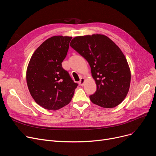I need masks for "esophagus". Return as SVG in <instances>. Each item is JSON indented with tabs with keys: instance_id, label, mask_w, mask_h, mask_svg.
I'll return each mask as SVG.
<instances>
[{
	"instance_id": "34e87169",
	"label": "esophagus",
	"mask_w": 156,
	"mask_h": 156,
	"mask_svg": "<svg viewBox=\"0 0 156 156\" xmlns=\"http://www.w3.org/2000/svg\"><path fill=\"white\" fill-rule=\"evenodd\" d=\"M85 82V79L84 78H81V79H80V80L79 81V84L81 86H83Z\"/></svg>"
}]
</instances>
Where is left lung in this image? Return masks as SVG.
Listing matches in <instances>:
<instances>
[{"label": "left lung", "instance_id": "left-lung-1", "mask_svg": "<svg viewBox=\"0 0 156 156\" xmlns=\"http://www.w3.org/2000/svg\"><path fill=\"white\" fill-rule=\"evenodd\" d=\"M70 46L88 61L97 90L90 96L95 104L112 108L126 97L130 86L131 72L119 47L104 35L78 36Z\"/></svg>", "mask_w": 156, "mask_h": 156}]
</instances>
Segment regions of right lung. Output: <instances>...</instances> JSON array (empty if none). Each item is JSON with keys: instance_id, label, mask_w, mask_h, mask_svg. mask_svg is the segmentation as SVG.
I'll list each match as a JSON object with an SVG mask.
<instances>
[{"instance_id": "1", "label": "right lung", "mask_w": 156, "mask_h": 156, "mask_svg": "<svg viewBox=\"0 0 156 156\" xmlns=\"http://www.w3.org/2000/svg\"><path fill=\"white\" fill-rule=\"evenodd\" d=\"M71 37L54 36L33 54L27 70V82L33 99L45 109L56 111L71 101L78 84L62 67Z\"/></svg>"}]
</instances>
